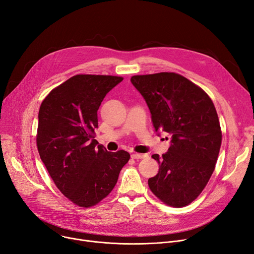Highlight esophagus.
<instances>
[{"mask_svg":"<svg viewBox=\"0 0 254 254\" xmlns=\"http://www.w3.org/2000/svg\"><path fill=\"white\" fill-rule=\"evenodd\" d=\"M145 157H146V155H144V154H137V153H134V154L131 155V158H132V159H136V160H138V159H143V158H145Z\"/></svg>","mask_w":254,"mask_h":254,"instance_id":"obj_1","label":"esophagus"}]
</instances>
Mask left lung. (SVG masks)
I'll list each match as a JSON object with an SVG mask.
<instances>
[{
  "mask_svg": "<svg viewBox=\"0 0 254 254\" xmlns=\"http://www.w3.org/2000/svg\"><path fill=\"white\" fill-rule=\"evenodd\" d=\"M132 85L144 98L160 135L171 136L148 187L165 204L184 207L195 200L212 175L221 144L214 104L200 87L175 72L133 76Z\"/></svg>",
  "mask_w": 254,
  "mask_h": 254,
  "instance_id": "obj_1",
  "label": "left lung"
}]
</instances>
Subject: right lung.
<instances>
[{
    "label": "right lung",
    "instance_id": "1",
    "mask_svg": "<svg viewBox=\"0 0 254 254\" xmlns=\"http://www.w3.org/2000/svg\"><path fill=\"white\" fill-rule=\"evenodd\" d=\"M121 77L77 74L46 96L38 116V151L54 184L80 207H91L115 188L130 155L108 152L94 139L97 111Z\"/></svg>",
    "mask_w": 254,
    "mask_h": 254
}]
</instances>
